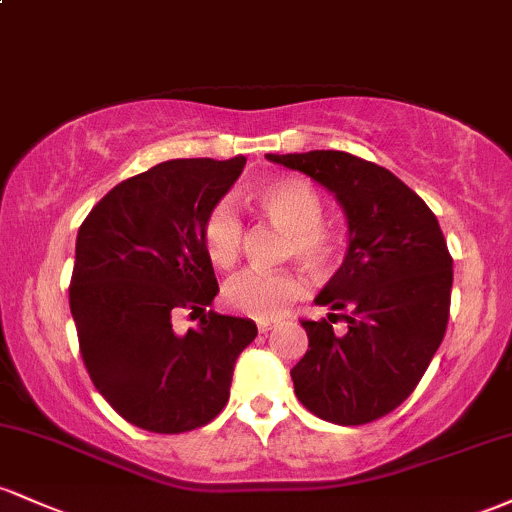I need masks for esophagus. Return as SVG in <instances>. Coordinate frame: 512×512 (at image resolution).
Wrapping results in <instances>:
<instances>
[{"mask_svg": "<svg viewBox=\"0 0 512 512\" xmlns=\"http://www.w3.org/2000/svg\"><path fill=\"white\" fill-rule=\"evenodd\" d=\"M272 327H274L272 322H257V330H260L262 334H267L269 330H272Z\"/></svg>", "mask_w": 512, "mask_h": 512, "instance_id": "obj_1", "label": "esophagus"}]
</instances>
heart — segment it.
Instances as JSON below:
<instances>
[{
    "instance_id": "b5f03b06",
    "label": "heart",
    "mask_w": 512,
    "mask_h": 512,
    "mask_svg": "<svg viewBox=\"0 0 512 512\" xmlns=\"http://www.w3.org/2000/svg\"><path fill=\"white\" fill-rule=\"evenodd\" d=\"M257 207L269 221L289 231L286 252L296 255L305 267L322 272L332 267L339 252V238L330 226H325L320 192L301 178H279L264 185L255 195ZM202 243L209 260L216 267H231L238 260L243 245V221L231 202L216 204L202 226ZM305 284L296 272H248L233 276L223 289V301L228 308L255 320H274L286 310V305L303 296Z\"/></svg>"
}]
</instances>
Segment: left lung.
I'll use <instances>...</instances> for the list:
<instances>
[{"label":"left lung","mask_w":512,"mask_h":512,"mask_svg":"<svg viewBox=\"0 0 512 512\" xmlns=\"http://www.w3.org/2000/svg\"><path fill=\"white\" fill-rule=\"evenodd\" d=\"M330 190L344 209L342 267L317 293L327 320H303L308 351L291 370L305 409L361 426L407 399L443 342L452 257L436 214L397 175L346 151L267 154ZM342 316L344 335L331 322Z\"/></svg>","instance_id":"obj_1"}]
</instances>
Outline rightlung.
Segmentation results:
<instances>
[{"label":"right lung","instance_id":"add662e5","mask_svg":"<svg viewBox=\"0 0 512 512\" xmlns=\"http://www.w3.org/2000/svg\"><path fill=\"white\" fill-rule=\"evenodd\" d=\"M245 158H173L105 195L76 236L69 308L96 390L129 424L185 433L226 407L238 356L257 337L248 317L205 313L178 335L172 317L219 293L204 219Z\"/></svg>","mask_w":512,"mask_h":512}]
</instances>
